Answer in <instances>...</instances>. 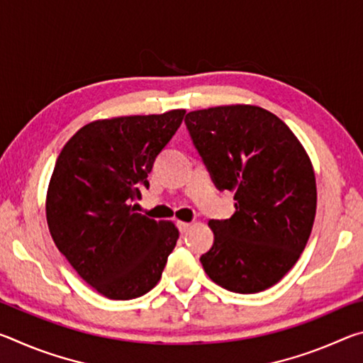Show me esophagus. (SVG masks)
I'll return each instance as SVG.
<instances>
[{
	"instance_id": "1",
	"label": "esophagus",
	"mask_w": 363,
	"mask_h": 363,
	"mask_svg": "<svg viewBox=\"0 0 363 363\" xmlns=\"http://www.w3.org/2000/svg\"><path fill=\"white\" fill-rule=\"evenodd\" d=\"M177 227H179V232L181 233H186L190 229V227H192V224L184 223V220H179V223H177Z\"/></svg>"
}]
</instances>
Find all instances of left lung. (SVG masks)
<instances>
[{
  "label": "left lung",
  "instance_id": "1",
  "mask_svg": "<svg viewBox=\"0 0 363 363\" xmlns=\"http://www.w3.org/2000/svg\"><path fill=\"white\" fill-rule=\"evenodd\" d=\"M196 150L235 213L211 219V250L200 257L214 284L259 293L285 277L309 240L317 210L314 167L277 115L247 104L194 110L186 116Z\"/></svg>",
  "mask_w": 363,
  "mask_h": 363
}]
</instances>
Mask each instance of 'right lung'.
I'll list each match as a JSON object with an SVG mask.
<instances>
[{
	"instance_id": "obj_1",
	"label": "right lung",
	"mask_w": 363,
	"mask_h": 363,
	"mask_svg": "<svg viewBox=\"0 0 363 363\" xmlns=\"http://www.w3.org/2000/svg\"><path fill=\"white\" fill-rule=\"evenodd\" d=\"M184 108L96 120L60 150L46 194L57 250L108 299H133L162 279L179 230L134 211L153 162L174 136Z\"/></svg>"
}]
</instances>
